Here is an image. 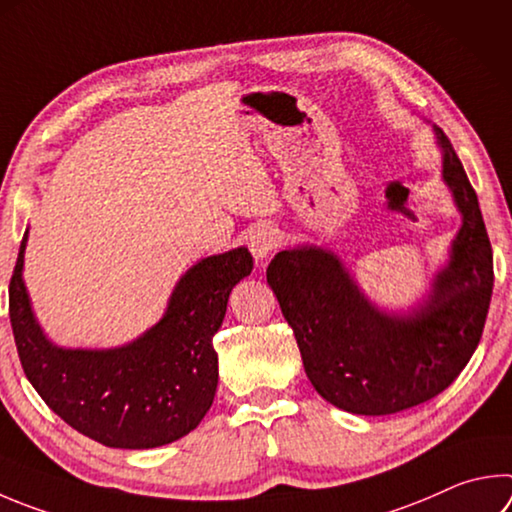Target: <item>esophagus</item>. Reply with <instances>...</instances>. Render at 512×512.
Wrapping results in <instances>:
<instances>
[{
  "label": "esophagus",
  "mask_w": 512,
  "mask_h": 512,
  "mask_svg": "<svg viewBox=\"0 0 512 512\" xmlns=\"http://www.w3.org/2000/svg\"><path fill=\"white\" fill-rule=\"evenodd\" d=\"M280 246V235L271 226H257L248 237V248L255 259H266L273 250Z\"/></svg>",
  "instance_id": "obj_1"
}]
</instances>
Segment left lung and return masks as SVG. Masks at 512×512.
Returning <instances> with one entry per match:
<instances>
[{"label":"left lung","mask_w":512,"mask_h":512,"mask_svg":"<svg viewBox=\"0 0 512 512\" xmlns=\"http://www.w3.org/2000/svg\"><path fill=\"white\" fill-rule=\"evenodd\" d=\"M434 134L463 224L448 266L410 313L371 304L331 250L288 248L266 268L315 392L351 414H396L441 394L468 365L486 324L495 282L486 224L448 136L439 127Z\"/></svg>","instance_id":"8db88e82"}]
</instances>
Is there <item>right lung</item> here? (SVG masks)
I'll return each mask as SVG.
<instances>
[{"label": "right lung", "mask_w": 512, "mask_h": 512, "mask_svg": "<svg viewBox=\"0 0 512 512\" xmlns=\"http://www.w3.org/2000/svg\"><path fill=\"white\" fill-rule=\"evenodd\" d=\"M20 255L8 286V313L26 378L73 430L107 448L147 450L181 439L215 401L219 367L212 338L232 286L253 271L248 248L194 264L174 286L163 318L129 345L64 349L37 324Z\"/></svg>", "instance_id": "obj_1"}]
</instances>
